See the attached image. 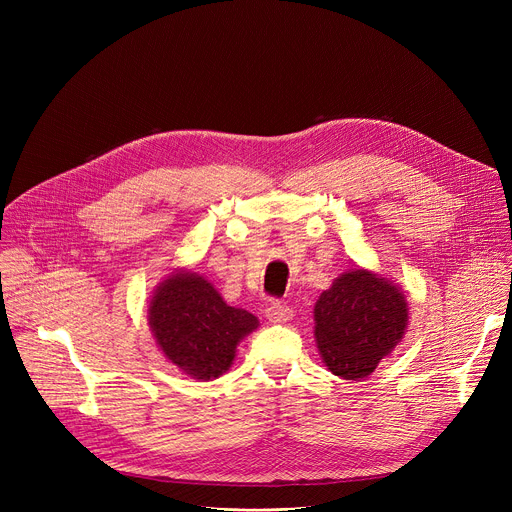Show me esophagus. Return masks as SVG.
I'll use <instances>...</instances> for the list:
<instances>
[{"instance_id":"34e87169","label":"esophagus","mask_w":512,"mask_h":512,"mask_svg":"<svg viewBox=\"0 0 512 512\" xmlns=\"http://www.w3.org/2000/svg\"><path fill=\"white\" fill-rule=\"evenodd\" d=\"M265 316L269 322L273 324H285L291 320V316H294V312H291V308L283 306V304H271L267 310H265Z\"/></svg>"}]
</instances>
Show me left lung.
<instances>
[{
	"label": "left lung",
	"instance_id": "1",
	"mask_svg": "<svg viewBox=\"0 0 512 512\" xmlns=\"http://www.w3.org/2000/svg\"><path fill=\"white\" fill-rule=\"evenodd\" d=\"M409 304L385 275L354 265L314 306V338L328 371L346 381L369 377L403 340Z\"/></svg>",
	"mask_w": 512,
	"mask_h": 512
}]
</instances>
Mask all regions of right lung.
Listing matches in <instances>:
<instances>
[{"label":"right lung","mask_w":512,"mask_h":512,"mask_svg":"<svg viewBox=\"0 0 512 512\" xmlns=\"http://www.w3.org/2000/svg\"><path fill=\"white\" fill-rule=\"evenodd\" d=\"M148 324L166 360L198 381L225 375L239 342L259 328L257 316L229 306L204 275L188 269H176L156 285Z\"/></svg>","instance_id":"obj_1"}]
</instances>
